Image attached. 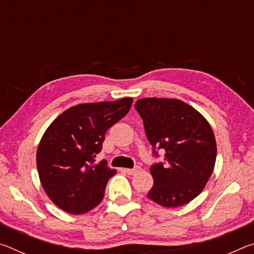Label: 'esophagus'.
Instances as JSON below:
<instances>
[{
  "label": "esophagus",
  "instance_id": "34e87169",
  "mask_svg": "<svg viewBox=\"0 0 254 254\" xmlns=\"http://www.w3.org/2000/svg\"><path fill=\"white\" fill-rule=\"evenodd\" d=\"M121 170L123 171V173H126V174H127V175H134V174H136V173H139V171L141 170V168H140V167H135V168H133V169L122 168Z\"/></svg>",
  "mask_w": 254,
  "mask_h": 254
}]
</instances>
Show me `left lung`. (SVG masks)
<instances>
[{"label":"left lung","instance_id":"obj_1","mask_svg":"<svg viewBox=\"0 0 254 254\" xmlns=\"http://www.w3.org/2000/svg\"><path fill=\"white\" fill-rule=\"evenodd\" d=\"M145 134L154 148L165 150V163L150 168L153 186L147 197L163 207H178L198 196L216 160L214 132L194 107L176 98L137 100Z\"/></svg>","mask_w":254,"mask_h":254}]
</instances>
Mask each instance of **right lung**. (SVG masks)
<instances>
[{
    "label": "right lung",
    "instance_id": "add662e5",
    "mask_svg": "<svg viewBox=\"0 0 254 254\" xmlns=\"http://www.w3.org/2000/svg\"><path fill=\"white\" fill-rule=\"evenodd\" d=\"M132 97L71 106L55 119L37 150L40 183L54 204L72 215L95 208L117 170L95 163L105 133L126 117Z\"/></svg>",
    "mask_w": 254,
    "mask_h": 254
}]
</instances>
